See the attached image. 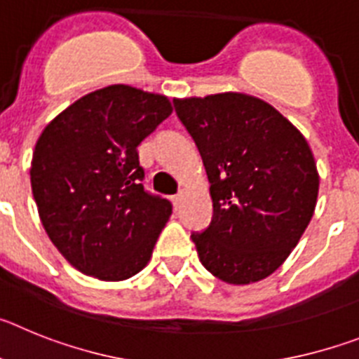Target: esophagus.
<instances>
[{"label":"esophagus","mask_w":359,"mask_h":359,"mask_svg":"<svg viewBox=\"0 0 359 359\" xmlns=\"http://www.w3.org/2000/svg\"><path fill=\"white\" fill-rule=\"evenodd\" d=\"M183 198H185V192H183V190H180V192H177V194L174 196V198H172V201H174V207H176V208H180V205H182Z\"/></svg>","instance_id":"1"}]
</instances>
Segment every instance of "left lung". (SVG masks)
Returning a JSON list of instances; mask_svg holds the SVG:
<instances>
[{
    "mask_svg": "<svg viewBox=\"0 0 359 359\" xmlns=\"http://www.w3.org/2000/svg\"><path fill=\"white\" fill-rule=\"evenodd\" d=\"M207 169L212 221L192 231L199 261L250 284L286 261L315 212L318 172L306 138L275 107L243 93L174 100Z\"/></svg>",
    "mask_w": 359,
    "mask_h": 359,
    "instance_id": "left-lung-1",
    "label": "left lung"
}]
</instances>
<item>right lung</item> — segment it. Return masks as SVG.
<instances>
[{
    "mask_svg": "<svg viewBox=\"0 0 359 359\" xmlns=\"http://www.w3.org/2000/svg\"><path fill=\"white\" fill-rule=\"evenodd\" d=\"M170 113L167 97L115 84L79 98L39 136L30 182L41 223L84 275L126 280L151 259L172 205L142 185L138 145Z\"/></svg>",
    "mask_w": 359,
    "mask_h": 359,
    "instance_id": "1",
    "label": "right lung"
}]
</instances>
